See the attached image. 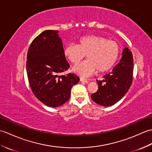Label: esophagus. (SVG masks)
Listing matches in <instances>:
<instances>
[{
  "label": "esophagus",
  "instance_id": "obj_1",
  "mask_svg": "<svg viewBox=\"0 0 152 152\" xmlns=\"http://www.w3.org/2000/svg\"><path fill=\"white\" fill-rule=\"evenodd\" d=\"M80 81L82 82H83V83H88V80H86V79H83V78H80Z\"/></svg>",
  "mask_w": 152,
  "mask_h": 152
}]
</instances>
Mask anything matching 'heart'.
<instances>
[{
	"label": "heart",
	"mask_w": 152,
	"mask_h": 152,
	"mask_svg": "<svg viewBox=\"0 0 152 152\" xmlns=\"http://www.w3.org/2000/svg\"><path fill=\"white\" fill-rule=\"evenodd\" d=\"M64 54L73 64H78L86 56L87 61L73 68V71L82 76L94 73L104 72L111 69L119 55V44L106 38L88 35L80 38L78 45L69 44L64 48Z\"/></svg>",
	"instance_id": "b5f03b06"
}]
</instances>
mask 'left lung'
Here are the masks:
<instances>
[{"instance_id": "8db88e82", "label": "left lung", "mask_w": 152, "mask_h": 152, "mask_svg": "<svg viewBox=\"0 0 152 152\" xmlns=\"http://www.w3.org/2000/svg\"><path fill=\"white\" fill-rule=\"evenodd\" d=\"M133 57L129 48L123 51V56L112 72L104 76V80H96L99 89L91 95L95 102L110 106L118 102L129 89L133 82Z\"/></svg>"}]
</instances>
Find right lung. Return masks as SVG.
<instances>
[{
  "label": "right lung",
  "mask_w": 152,
  "mask_h": 152,
  "mask_svg": "<svg viewBox=\"0 0 152 152\" xmlns=\"http://www.w3.org/2000/svg\"><path fill=\"white\" fill-rule=\"evenodd\" d=\"M58 31H43L28 48L26 69L28 83L34 96L50 107L64 104L70 96L73 86L80 78L74 73L60 75L70 65L64 54Z\"/></svg>",
  "instance_id": "right-lung-1"
}]
</instances>
